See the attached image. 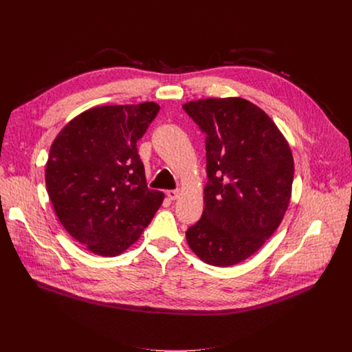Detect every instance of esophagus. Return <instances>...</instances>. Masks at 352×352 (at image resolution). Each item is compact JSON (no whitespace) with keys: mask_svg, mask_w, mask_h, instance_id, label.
Returning <instances> with one entry per match:
<instances>
[{"mask_svg":"<svg viewBox=\"0 0 352 352\" xmlns=\"http://www.w3.org/2000/svg\"><path fill=\"white\" fill-rule=\"evenodd\" d=\"M181 195V192L178 189H171V190H167V196L171 199V200H175L178 199Z\"/></svg>","mask_w":352,"mask_h":352,"instance_id":"1","label":"esophagus"}]
</instances>
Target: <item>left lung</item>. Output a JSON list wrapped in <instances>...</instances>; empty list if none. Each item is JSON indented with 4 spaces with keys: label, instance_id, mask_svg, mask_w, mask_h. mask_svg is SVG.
<instances>
[{
    "label": "left lung",
    "instance_id": "obj_1",
    "mask_svg": "<svg viewBox=\"0 0 352 352\" xmlns=\"http://www.w3.org/2000/svg\"><path fill=\"white\" fill-rule=\"evenodd\" d=\"M186 114L206 133L205 210L186 231L192 252L208 265H236L263 246L288 209L291 147L256 104L241 97L188 102Z\"/></svg>",
    "mask_w": 352,
    "mask_h": 352
}]
</instances>
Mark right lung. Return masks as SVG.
<instances>
[{"label": "right lung", "mask_w": 352, "mask_h": 352, "mask_svg": "<svg viewBox=\"0 0 352 352\" xmlns=\"http://www.w3.org/2000/svg\"><path fill=\"white\" fill-rule=\"evenodd\" d=\"M159 110L153 102L89 109L50 148L45 188L54 212L94 255L125 252L163 204L164 193L147 188L136 148Z\"/></svg>", "instance_id": "obj_1"}]
</instances>
